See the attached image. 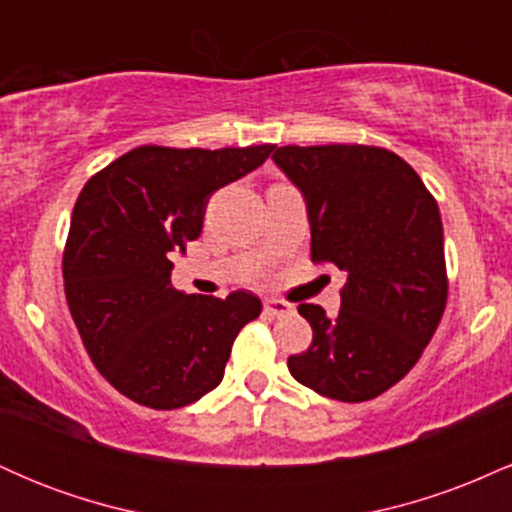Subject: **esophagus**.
Masks as SVG:
<instances>
[{"label": "esophagus", "mask_w": 512, "mask_h": 512, "mask_svg": "<svg viewBox=\"0 0 512 512\" xmlns=\"http://www.w3.org/2000/svg\"><path fill=\"white\" fill-rule=\"evenodd\" d=\"M291 305L286 301H279V298H269V301H264V313L272 315V317H279V315H286L291 313Z\"/></svg>", "instance_id": "1"}]
</instances>
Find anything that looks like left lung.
I'll return each mask as SVG.
<instances>
[{"label": "left lung", "mask_w": 512, "mask_h": 512, "mask_svg": "<svg viewBox=\"0 0 512 512\" xmlns=\"http://www.w3.org/2000/svg\"><path fill=\"white\" fill-rule=\"evenodd\" d=\"M272 158L308 204L310 260L346 274L337 317L298 305L313 344L289 370L317 395L368 402L416 366L448 303L438 202L383 146L289 144Z\"/></svg>", "instance_id": "1"}]
</instances>
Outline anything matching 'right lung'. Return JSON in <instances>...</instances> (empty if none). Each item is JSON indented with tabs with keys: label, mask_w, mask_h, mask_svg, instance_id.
<instances>
[{
	"label": "right lung",
	"mask_w": 512,
	"mask_h": 512,
	"mask_svg": "<svg viewBox=\"0 0 512 512\" xmlns=\"http://www.w3.org/2000/svg\"><path fill=\"white\" fill-rule=\"evenodd\" d=\"M272 149L139 146L98 170L76 199L62 260L69 313L93 366L132 402H197L221 383L238 332L262 313L250 291H175L170 260L199 238L209 197Z\"/></svg>",
	"instance_id": "1"
}]
</instances>
